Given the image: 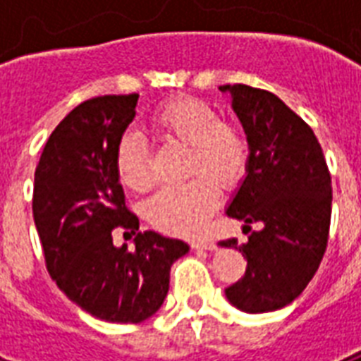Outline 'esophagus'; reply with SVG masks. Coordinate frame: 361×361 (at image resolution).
Listing matches in <instances>:
<instances>
[{
  "instance_id": "esophagus-1",
  "label": "esophagus",
  "mask_w": 361,
  "mask_h": 361,
  "mask_svg": "<svg viewBox=\"0 0 361 361\" xmlns=\"http://www.w3.org/2000/svg\"><path fill=\"white\" fill-rule=\"evenodd\" d=\"M192 249H198V251H215V243L206 240L192 241Z\"/></svg>"
}]
</instances>
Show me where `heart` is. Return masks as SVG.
Returning <instances> with one entry per match:
<instances>
[{"label":"heart","instance_id":"obj_1","mask_svg":"<svg viewBox=\"0 0 361 361\" xmlns=\"http://www.w3.org/2000/svg\"><path fill=\"white\" fill-rule=\"evenodd\" d=\"M153 133L164 142L187 146V174L195 178L178 187H164L146 204V217L155 228L192 236L202 231L219 202V189H231L245 174L249 142L236 123L221 120L219 112L197 97H176L152 116ZM120 181L133 191H147L153 183L152 155L146 142L123 135L116 147Z\"/></svg>","mask_w":361,"mask_h":361}]
</instances>
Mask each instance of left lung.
<instances>
[{"label": "left lung", "instance_id": "left-lung-1", "mask_svg": "<svg viewBox=\"0 0 361 361\" xmlns=\"http://www.w3.org/2000/svg\"><path fill=\"white\" fill-rule=\"evenodd\" d=\"M219 92L231 93L249 142L245 178L226 215L243 221V231L260 225L245 243L219 241L247 258L245 275L225 294L243 313H269L294 302L319 269L330 232L331 178L311 127L277 95L243 84Z\"/></svg>", "mask_w": 361, "mask_h": 361}]
</instances>
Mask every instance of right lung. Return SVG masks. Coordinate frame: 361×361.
Listing matches in <instances>:
<instances>
[{"mask_svg":"<svg viewBox=\"0 0 361 361\" xmlns=\"http://www.w3.org/2000/svg\"><path fill=\"white\" fill-rule=\"evenodd\" d=\"M136 103V93L104 95L71 110L42 149L33 185V221L52 279L86 313L120 324L157 313L172 264L189 252L185 241L153 231L138 232L133 251L112 241L114 228L138 231L116 170Z\"/></svg>","mask_w":361,"mask_h":361,"instance_id":"add662e5","label":"right lung"}]
</instances>
